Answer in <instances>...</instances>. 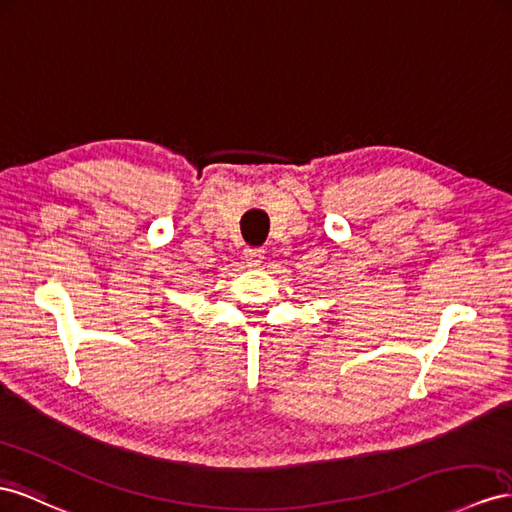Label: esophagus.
I'll use <instances>...</instances> for the list:
<instances>
[{
  "mask_svg": "<svg viewBox=\"0 0 512 512\" xmlns=\"http://www.w3.org/2000/svg\"><path fill=\"white\" fill-rule=\"evenodd\" d=\"M244 257H246V264L248 266H259L261 259H264V248H246L244 251Z\"/></svg>",
  "mask_w": 512,
  "mask_h": 512,
  "instance_id": "34e87169",
  "label": "esophagus"
}]
</instances>
